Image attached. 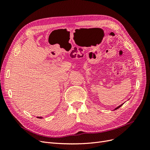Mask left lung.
Returning a JSON list of instances; mask_svg holds the SVG:
<instances>
[{
    "label": "left lung",
    "mask_w": 150,
    "mask_h": 150,
    "mask_svg": "<svg viewBox=\"0 0 150 150\" xmlns=\"http://www.w3.org/2000/svg\"><path fill=\"white\" fill-rule=\"evenodd\" d=\"M122 104H121V105H120V106H117V108H116L115 109V110H117V109H118V108H120V107H121V106L122 105Z\"/></svg>",
    "instance_id": "1"
}]
</instances>
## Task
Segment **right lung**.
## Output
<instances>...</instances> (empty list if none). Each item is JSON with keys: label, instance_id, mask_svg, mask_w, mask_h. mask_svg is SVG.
<instances>
[{"label": "right lung", "instance_id": "add662e5", "mask_svg": "<svg viewBox=\"0 0 150 150\" xmlns=\"http://www.w3.org/2000/svg\"><path fill=\"white\" fill-rule=\"evenodd\" d=\"M38 118H42V117H38Z\"/></svg>", "mask_w": 150, "mask_h": 150}]
</instances>
